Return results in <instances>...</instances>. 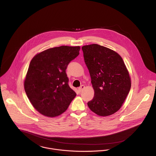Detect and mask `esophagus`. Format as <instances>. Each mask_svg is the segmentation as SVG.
Here are the masks:
<instances>
[{
	"label": "esophagus",
	"mask_w": 156,
	"mask_h": 156,
	"mask_svg": "<svg viewBox=\"0 0 156 156\" xmlns=\"http://www.w3.org/2000/svg\"><path fill=\"white\" fill-rule=\"evenodd\" d=\"M85 88V87L84 85H82V86H80V87H79V90L81 92V91H82L83 89H84Z\"/></svg>",
	"instance_id": "1"
}]
</instances>
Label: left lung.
<instances>
[{
    "instance_id": "1",
    "label": "left lung",
    "mask_w": 156,
    "mask_h": 156,
    "mask_svg": "<svg viewBox=\"0 0 156 156\" xmlns=\"http://www.w3.org/2000/svg\"><path fill=\"white\" fill-rule=\"evenodd\" d=\"M89 69L94 96L88 106L101 116L119 111L131 88V78L121 56L114 50L96 44L82 47Z\"/></svg>"
}]
</instances>
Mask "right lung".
Listing matches in <instances>:
<instances>
[{"mask_svg": "<svg viewBox=\"0 0 156 156\" xmlns=\"http://www.w3.org/2000/svg\"><path fill=\"white\" fill-rule=\"evenodd\" d=\"M80 46L62 45L37 53L28 68L24 88L33 107L43 115L55 117L68 109L76 95L68 85L67 66L79 54Z\"/></svg>", "mask_w": 156, "mask_h": 156, "instance_id": "right-lung-1", "label": "right lung"}]
</instances>
